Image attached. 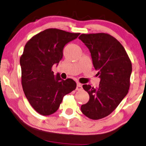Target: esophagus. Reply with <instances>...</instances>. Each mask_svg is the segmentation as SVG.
<instances>
[{
	"instance_id": "1",
	"label": "esophagus",
	"mask_w": 146,
	"mask_h": 146,
	"mask_svg": "<svg viewBox=\"0 0 146 146\" xmlns=\"http://www.w3.org/2000/svg\"><path fill=\"white\" fill-rule=\"evenodd\" d=\"M82 89V84L80 83H77V87H76V90L77 91H80Z\"/></svg>"
}]
</instances>
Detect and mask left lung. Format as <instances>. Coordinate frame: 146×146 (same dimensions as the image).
Here are the masks:
<instances>
[{
    "label": "left lung",
    "mask_w": 146,
    "mask_h": 146,
    "mask_svg": "<svg viewBox=\"0 0 146 146\" xmlns=\"http://www.w3.org/2000/svg\"><path fill=\"white\" fill-rule=\"evenodd\" d=\"M79 39L91 52L96 76L100 78L96 88L84 85L89 100L81 106L87 117L98 120L109 115L115 110L127 95L131 85V59L118 40L107 33L82 34Z\"/></svg>",
    "instance_id": "left-lung-1"
}]
</instances>
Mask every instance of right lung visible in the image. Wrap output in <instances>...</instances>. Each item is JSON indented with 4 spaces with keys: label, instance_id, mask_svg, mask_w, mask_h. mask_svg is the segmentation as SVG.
I'll use <instances>...</instances> for the list:
<instances>
[{
    "label": "right lung",
    "instance_id": "add662e5",
    "mask_svg": "<svg viewBox=\"0 0 146 146\" xmlns=\"http://www.w3.org/2000/svg\"><path fill=\"white\" fill-rule=\"evenodd\" d=\"M80 33L48 29L27 42L20 57L21 85L26 98L35 110L50 115L59 109L63 97L76 88L72 79L55 77L52 67L62 57L65 45Z\"/></svg>",
    "mask_w": 146,
    "mask_h": 146
}]
</instances>
